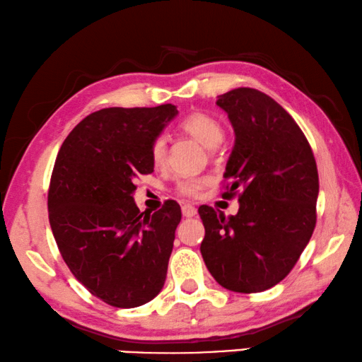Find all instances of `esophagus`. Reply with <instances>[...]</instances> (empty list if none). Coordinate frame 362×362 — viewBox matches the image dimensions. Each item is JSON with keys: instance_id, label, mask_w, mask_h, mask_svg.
I'll return each mask as SVG.
<instances>
[{"instance_id": "34e87169", "label": "esophagus", "mask_w": 362, "mask_h": 362, "mask_svg": "<svg viewBox=\"0 0 362 362\" xmlns=\"http://www.w3.org/2000/svg\"><path fill=\"white\" fill-rule=\"evenodd\" d=\"M181 211H182V216H185V218H194L195 214H197V208L186 204V205L181 206Z\"/></svg>"}]
</instances>
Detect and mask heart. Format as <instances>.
Listing matches in <instances>:
<instances>
[{"instance_id":"heart-1","label":"heart","mask_w":362,"mask_h":362,"mask_svg":"<svg viewBox=\"0 0 362 362\" xmlns=\"http://www.w3.org/2000/svg\"><path fill=\"white\" fill-rule=\"evenodd\" d=\"M181 130L187 135L197 139L206 148H216L223 141L224 129L218 119L205 112H192L181 120ZM167 158V138L158 135L151 143V160L156 167H162ZM202 189V181L199 180H185L177 185V192L186 197H195Z\"/></svg>"}]
</instances>
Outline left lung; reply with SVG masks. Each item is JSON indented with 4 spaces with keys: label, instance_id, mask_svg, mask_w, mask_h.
<instances>
[{
    "label": "left lung",
    "instance_id": "left-lung-1",
    "mask_svg": "<svg viewBox=\"0 0 362 362\" xmlns=\"http://www.w3.org/2000/svg\"><path fill=\"white\" fill-rule=\"evenodd\" d=\"M235 144L223 199L238 194L235 216L202 205L200 252L221 286L261 293L286 276L312 238L320 181L313 151L286 110L269 95L240 87L221 95Z\"/></svg>",
    "mask_w": 362,
    "mask_h": 362
}]
</instances>
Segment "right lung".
Wrapping results in <instances>:
<instances>
[{
	"label": "right lung",
	"mask_w": 362,
	"mask_h": 362,
	"mask_svg": "<svg viewBox=\"0 0 362 362\" xmlns=\"http://www.w3.org/2000/svg\"><path fill=\"white\" fill-rule=\"evenodd\" d=\"M176 106L105 107L74 127L57 154L49 223L63 261L88 293L133 308L160 293L181 208L139 213L133 180L154 171L152 139Z\"/></svg>",
	"instance_id": "1"
}]
</instances>
